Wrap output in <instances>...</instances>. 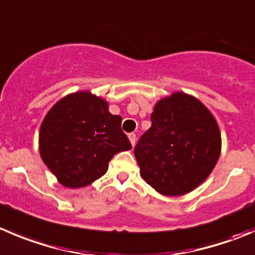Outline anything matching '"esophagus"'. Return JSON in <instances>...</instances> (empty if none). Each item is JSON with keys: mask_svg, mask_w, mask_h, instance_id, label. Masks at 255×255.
Here are the masks:
<instances>
[{"mask_svg": "<svg viewBox=\"0 0 255 255\" xmlns=\"http://www.w3.org/2000/svg\"><path fill=\"white\" fill-rule=\"evenodd\" d=\"M128 138H129V140H130V144H132L133 147H134L135 139H137V138H135L134 133H129V134H128Z\"/></svg>", "mask_w": 255, "mask_h": 255, "instance_id": "34e87169", "label": "esophagus"}]
</instances>
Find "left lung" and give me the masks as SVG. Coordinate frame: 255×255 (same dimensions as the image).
Returning <instances> with one entry per match:
<instances>
[{
  "label": "left lung",
  "instance_id": "8db88e82",
  "mask_svg": "<svg viewBox=\"0 0 255 255\" xmlns=\"http://www.w3.org/2000/svg\"><path fill=\"white\" fill-rule=\"evenodd\" d=\"M150 121L134 148L140 177L163 196L189 193L218 162L222 138L216 118L196 97L174 92L158 101Z\"/></svg>",
  "mask_w": 255,
  "mask_h": 255
}]
</instances>
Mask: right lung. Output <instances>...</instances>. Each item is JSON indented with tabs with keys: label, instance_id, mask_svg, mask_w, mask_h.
Listing matches in <instances>:
<instances>
[{
	"label": "right lung",
	"instance_id": "1",
	"mask_svg": "<svg viewBox=\"0 0 255 255\" xmlns=\"http://www.w3.org/2000/svg\"><path fill=\"white\" fill-rule=\"evenodd\" d=\"M122 117L87 91L59 100L39 129V154L62 185L81 188L106 174L113 155L132 148L121 128Z\"/></svg>",
	"mask_w": 255,
	"mask_h": 255
}]
</instances>
